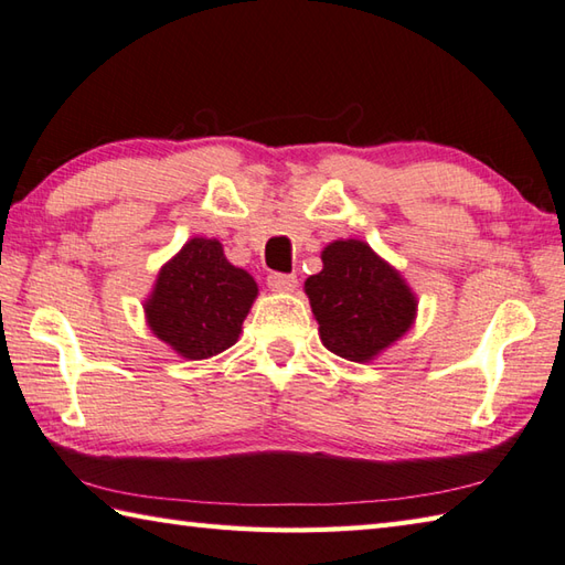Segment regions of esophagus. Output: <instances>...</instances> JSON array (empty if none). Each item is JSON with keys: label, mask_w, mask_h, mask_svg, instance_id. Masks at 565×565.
I'll list each match as a JSON object with an SVG mask.
<instances>
[{"label": "esophagus", "mask_w": 565, "mask_h": 565, "mask_svg": "<svg viewBox=\"0 0 565 565\" xmlns=\"http://www.w3.org/2000/svg\"><path fill=\"white\" fill-rule=\"evenodd\" d=\"M268 287L273 292H292L297 287V278H295V275L273 273V275H268Z\"/></svg>", "instance_id": "34e87169"}]
</instances>
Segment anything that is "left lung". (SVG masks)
Wrapping results in <instances>:
<instances>
[{
  "mask_svg": "<svg viewBox=\"0 0 565 565\" xmlns=\"http://www.w3.org/2000/svg\"><path fill=\"white\" fill-rule=\"evenodd\" d=\"M321 270L305 280L321 343L353 363H371L412 329L417 295L402 273L359 238L321 250Z\"/></svg>",
  "mask_w": 565,
  "mask_h": 565,
  "instance_id": "obj_1",
  "label": "left lung"
}]
</instances>
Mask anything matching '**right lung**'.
<instances>
[{
    "instance_id": "1",
    "label": "right lung",
    "mask_w": 565,
    "mask_h": 565,
    "mask_svg": "<svg viewBox=\"0 0 565 565\" xmlns=\"http://www.w3.org/2000/svg\"><path fill=\"white\" fill-rule=\"evenodd\" d=\"M258 285L224 256L216 238L194 236L172 256L146 297V324L185 361H204L238 341Z\"/></svg>"
}]
</instances>
